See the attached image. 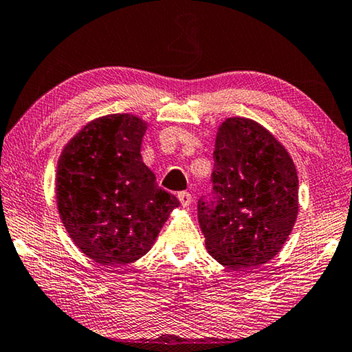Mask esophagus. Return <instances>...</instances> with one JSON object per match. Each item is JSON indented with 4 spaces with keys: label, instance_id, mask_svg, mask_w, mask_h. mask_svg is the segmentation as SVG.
<instances>
[{
    "label": "esophagus",
    "instance_id": "1",
    "mask_svg": "<svg viewBox=\"0 0 352 352\" xmlns=\"http://www.w3.org/2000/svg\"><path fill=\"white\" fill-rule=\"evenodd\" d=\"M178 200H180L183 208H188L190 204H192V195L186 192V190H182V192H178Z\"/></svg>",
    "mask_w": 352,
    "mask_h": 352
}]
</instances>
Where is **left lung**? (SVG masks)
Segmentation results:
<instances>
[{"mask_svg": "<svg viewBox=\"0 0 352 352\" xmlns=\"http://www.w3.org/2000/svg\"><path fill=\"white\" fill-rule=\"evenodd\" d=\"M211 177L212 195L197 204L208 253L231 270L275 258L298 216V175L284 146L252 119L228 118Z\"/></svg>", "mask_w": 352, "mask_h": 352, "instance_id": "obj_1", "label": "left lung"}]
</instances>
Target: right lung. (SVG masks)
I'll list each match as a JSON object with an SVG mask.
<instances>
[{
    "instance_id": "obj_1",
    "label": "right lung",
    "mask_w": 352,
    "mask_h": 352,
    "mask_svg": "<svg viewBox=\"0 0 352 352\" xmlns=\"http://www.w3.org/2000/svg\"><path fill=\"white\" fill-rule=\"evenodd\" d=\"M146 130L147 122L129 113L98 118L58 158L56 197L63 226L100 265H126L144 256L180 205L142 163Z\"/></svg>"
}]
</instances>
